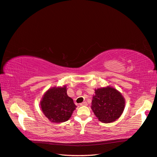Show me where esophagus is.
<instances>
[{
	"label": "esophagus",
	"instance_id": "esophagus-1",
	"mask_svg": "<svg viewBox=\"0 0 157 157\" xmlns=\"http://www.w3.org/2000/svg\"><path fill=\"white\" fill-rule=\"evenodd\" d=\"M79 105H80V106H87V104L86 102H82V103L80 104Z\"/></svg>",
	"mask_w": 157,
	"mask_h": 157
}]
</instances>
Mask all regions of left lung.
<instances>
[{
    "instance_id": "8db88e82",
    "label": "left lung",
    "mask_w": 157,
    "mask_h": 157,
    "mask_svg": "<svg viewBox=\"0 0 157 157\" xmlns=\"http://www.w3.org/2000/svg\"><path fill=\"white\" fill-rule=\"evenodd\" d=\"M126 101L119 91L111 86L95 89L91 109L98 120L103 123H110L122 114Z\"/></svg>"
}]
</instances>
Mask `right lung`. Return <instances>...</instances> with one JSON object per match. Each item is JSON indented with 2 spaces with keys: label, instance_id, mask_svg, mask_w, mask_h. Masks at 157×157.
Returning a JSON list of instances; mask_svg holds the SVG:
<instances>
[{
  "label": "right lung",
  "instance_id": "1",
  "mask_svg": "<svg viewBox=\"0 0 157 157\" xmlns=\"http://www.w3.org/2000/svg\"><path fill=\"white\" fill-rule=\"evenodd\" d=\"M40 106L44 115L53 123L68 121L77 106L67 95V87H53L44 93Z\"/></svg>",
  "mask_w": 157,
  "mask_h": 157
}]
</instances>
